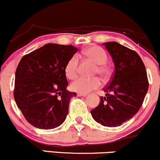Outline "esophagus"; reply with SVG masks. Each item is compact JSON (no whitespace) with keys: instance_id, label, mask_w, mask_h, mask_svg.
I'll return each instance as SVG.
<instances>
[{"instance_id":"1","label":"esophagus","mask_w":160,"mask_h":160,"mask_svg":"<svg viewBox=\"0 0 160 160\" xmlns=\"http://www.w3.org/2000/svg\"><path fill=\"white\" fill-rule=\"evenodd\" d=\"M87 95H88L87 93H77V96H78V97H86Z\"/></svg>"}]
</instances>
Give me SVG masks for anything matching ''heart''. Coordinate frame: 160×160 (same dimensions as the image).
Here are the masks:
<instances>
[{
	"mask_svg": "<svg viewBox=\"0 0 160 160\" xmlns=\"http://www.w3.org/2000/svg\"><path fill=\"white\" fill-rule=\"evenodd\" d=\"M84 53L92 61L94 62L97 65L96 72L102 77H106L109 75L110 69L106 65L107 60H108V55L106 51L99 46H92L86 49ZM78 59L79 58L78 54H74L69 58V61L66 63L64 68L65 75L67 78L70 79L74 78L76 76L77 71H78ZM101 82L98 78H87L79 77L71 83L70 88L73 91L87 93L91 91L92 90L99 88Z\"/></svg>",
	"mask_w": 160,
	"mask_h": 160,
	"instance_id": "b5f03b06",
	"label": "heart"
}]
</instances>
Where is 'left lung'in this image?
I'll use <instances>...</instances> for the list:
<instances>
[{"label":"left lung","mask_w":160,"mask_h":160,"mask_svg":"<svg viewBox=\"0 0 160 160\" xmlns=\"http://www.w3.org/2000/svg\"><path fill=\"white\" fill-rule=\"evenodd\" d=\"M103 46L112 56L114 71L103 91L97 107L91 111L92 117L105 127H119L134 117L140 109L148 90L145 67L135 51L117 42Z\"/></svg>","instance_id":"8db88e82"}]
</instances>
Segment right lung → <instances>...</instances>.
Returning a JSON list of instances; mask_svg holds the SVG:
<instances>
[{
    "label": "right lung",
    "mask_w": 160,
    "mask_h": 160,
    "mask_svg": "<svg viewBox=\"0 0 160 160\" xmlns=\"http://www.w3.org/2000/svg\"><path fill=\"white\" fill-rule=\"evenodd\" d=\"M77 51L73 46L48 43L21 59L15 76L14 98L33 127L51 129L64 122L69 101L76 96L67 90L64 68Z\"/></svg>",
    "instance_id": "right-lung-1"
}]
</instances>
